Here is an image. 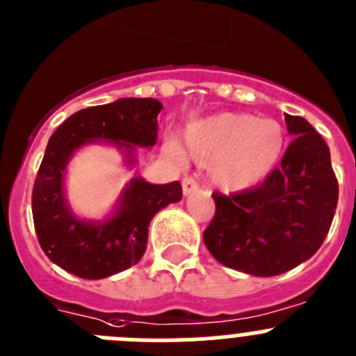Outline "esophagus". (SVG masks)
Returning a JSON list of instances; mask_svg holds the SVG:
<instances>
[{"label": "esophagus", "mask_w": 356, "mask_h": 356, "mask_svg": "<svg viewBox=\"0 0 356 356\" xmlns=\"http://www.w3.org/2000/svg\"><path fill=\"white\" fill-rule=\"evenodd\" d=\"M197 187H200V184H197V180H195V178H192V176H184V180H181V188H184V194H191V192H194Z\"/></svg>", "instance_id": "1"}]
</instances>
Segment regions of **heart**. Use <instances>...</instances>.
I'll list each match as a JSON object with an SVG mask.
<instances>
[{
  "mask_svg": "<svg viewBox=\"0 0 356 356\" xmlns=\"http://www.w3.org/2000/svg\"><path fill=\"white\" fill-rule=\"evenodd\" d=\"M185 145L192 159L201 164L215 162L213 180L220 187L240 191L272 171L284 148V132L273 120L220 113L192 123L185 132Z\"/></svg>",
  "mask_w": 356,
  "mask_h": 356,
  "instance_id": "b5f03b06",
  "label": "heart"
}]
</instances>
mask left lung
Segmentation results:
<instances>
[{
    "label": "left lung",
    "mask_w": 356,
    "mask_h": 356,
    "mask_svg": "<svg viewBox=\"0 0 356 356\" xmlns=\"http://www.w3.org/2000/svg\"><path fill=\"white\" fill-rule=\"evenodd\" d=\"M286 125L295 139L279 168L256 187L211 194L215 215L204 245L227 268L284 273L314 256L330 229L339 200L330 149L302 116L286 114Z\"/></svg>",
    "instance_id": "8db88e82"
}]
</instances>
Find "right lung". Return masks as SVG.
<instances>
[{
    "instance_id": "add662e5",
    "label": "right lung",
    "mask_w": 356,
    "mask_h": 356,
    "mask_svg": "<svg viewBox=\"0 0 356 356\" xmlns=\"http://www.w3.org/2000/svg\"><path fill=\"white\" fill-rule=\"evenodd\" d=\"M155 99H120L86 107L65 120L51 136L31 194L35 231L45 256L81 279H104L130 268L145 254L153 215L181 200L180 181L152 185L134 180L122 197L118 213L104 224L83 222L67 208L63 171L79 146L95 139L113 141L132 152L156 143Z\"/></svg>"
}]
</instances>
